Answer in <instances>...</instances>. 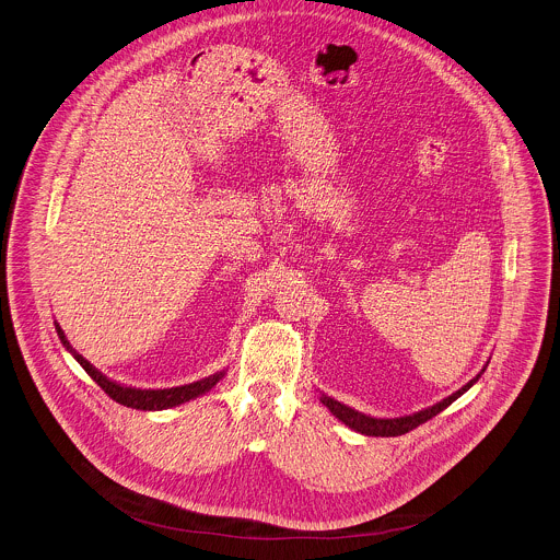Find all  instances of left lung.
<instances>
[{"label":"left lung","instance_id":"1","mask_svg":"<svg viewBox=\"0 0 560 560\" xmlns=\"http://www.w3.org/2000/svg\"><path fill=\"white\" fill-rule=\"evenodd\" d=\"M483 371H486V366L481 369V373H483ZM481 373L475 375L474 380H471L467 386H463L458 392H454L452 396L443 398L441 402L432 405L429 409H422V411H418V413L402 416V418H389V420H387V418H371V416H364V413H360V411L347 407L343 402H339V400H335V398H330V396H326V394H322L319 400L330 409V413H332L335 418H339L345 427H349L351 431L362 432V434H366V436H398V434H405V432L418 429L420 424L429 422L436 413H441L443 409H447L458 396H463L469 387L474 386L475 382L481 377Z\"/></svg>","mask_w":560,"mask_h":560}]
</instances>
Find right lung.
<instances>
[{"instance_id":"1","label":"right lung","mask_w":560,"mask_h":560,"mask_svg":"<svg viewBox=\"0 0 560 560\" xmlns=\"http://www.w3.org/2000/svg\"><path fill=\"white\" fill-rule=\"evenodd\" d=\"M55 330L61 339L63 347L77 358V362L83 366L86 371V375L102 387L113 400H117L119 405H126L131 409H140V411H162V409H171L176 407L180 402H187L191 398H198L202 396L205 392H209L211 387L215 386L217 382L225 375V371H219L215 375H209L200 382H194V384H187V386L178 387H164V389H140V387L121 386L113 380H108L106 375H102L91 362H86L85 358L70 345V341L66 339L61 326L55 322Z\"/></svg>"}]
</instances>
